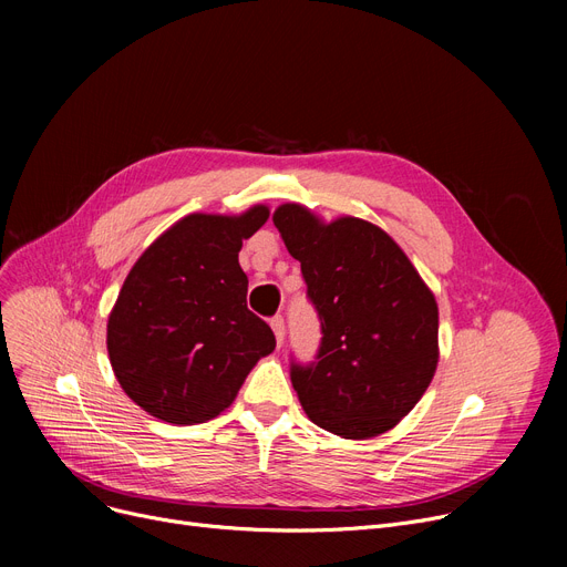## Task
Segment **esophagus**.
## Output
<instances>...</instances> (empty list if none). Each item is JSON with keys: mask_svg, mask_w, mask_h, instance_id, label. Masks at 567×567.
I'll list each match as a JSON object with an SVG mask.
<instances>
[{"mask_svg": "<svg viewBox=\"0 0 567 567\" xmlns=\"http://www.w3.org/2000/svg\"><path fill=\"white\" fill-rule=\"evenodd\" d=\"M271 329H274L276 342H278V347H280V344L285 342V319H282V315L271 317Z\"/></svg>", "mask_w": 567, "mask_h": 567, "instance_id": "obj_1", "label": "esophagus"}]
</instances>
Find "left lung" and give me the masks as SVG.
Returning <instances> with one entry per match:
<instances>
[{
    "label": "left lung",
    "instance_id": "8db88e82",
    "mask_svg": "<svg viewBox=\"0 0 567 567\" xmlns=\"http://www.w3.org/2000/svg\"><path fill=\"white\" fill-rule=\"evenodd\" d=\"M274 223L301 261L321 323L315 361L289 377L310 421L344 439L395 427L427 391L439 361V308L393 238L361 218L321 223L282 204Z\"/></svg>",
    "mask_w": 567,
    "mask_h": 567
}]
</instances>
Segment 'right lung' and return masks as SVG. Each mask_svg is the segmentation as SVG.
<instances>
[{
	"instance_id": "add662e5",
	"label": "right lung",
	"mask_w": 567,
	"mask_h": 567,
	"mask_svg": "<svg viewBox=\"0 0 567 567\" xmlns=\"http://www.w3.org/2000/svg\"><path fill=\"white\" fill-rule=\"evenodd\" d=\"M268 218L193 214L172 225L131 268L107 319V353L126 395L174 425L225 411L276 336L246 306L238 250Z\"/></svg>"
}]
</instances>
